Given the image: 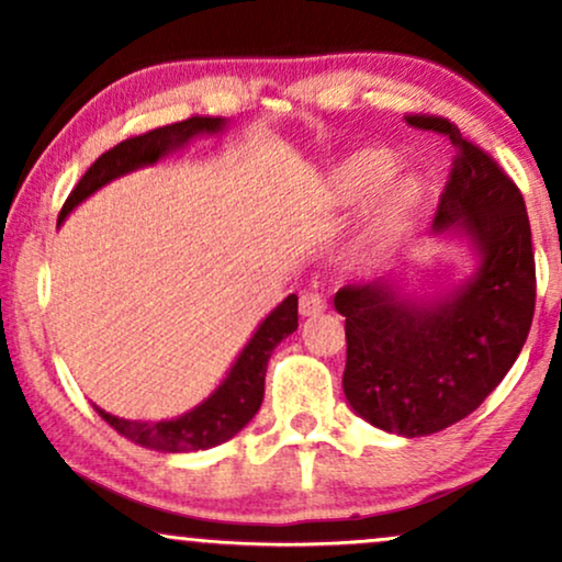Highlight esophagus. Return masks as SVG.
Segmentation results:
<instances>
[{"label":"esophagus","mask_w":562,"mask_h":562,"mask_svg":"<svg viewBox=\"0 0 562 562\" xmlns=\"http://www.w3.org/2000/svg\"><path fill=\"white\" fill-rule=\"evenodd\" d=\"M327 308V301L319 293H303L299 299V312L301 317H317Z\"/></svg>","instance_id":"34e87169"}]
</instances>
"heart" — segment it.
Wrapping results in <instances>:
<instances>
[{
    "label": "heart",
    "instance_id": "obj_1",
    "mask_svg": "<svg viewBox=\"0 0 562 562\" xmlns=\"http://www.w3.org/2000/svg\"><path fill=\"white\" fill-rule=\"evenodd\" d=\"M393 156L385 150L348 153L333 164L319 179L322 205H346L359 200L391 171ZM425 198V187L415 173H398L378 190L370 216L348 248V259L362 269H375L393 254L412 218L417 216Z\"/></svg>",
    "mask_w": 562,
    "mask_h": 562
}]
</instances>
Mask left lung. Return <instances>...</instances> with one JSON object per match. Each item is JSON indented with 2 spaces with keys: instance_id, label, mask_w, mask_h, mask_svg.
<instances>
[{
  "instance_id": "obj_1",
  "label": "left lung",
  "mask_w": 562,
  "mask_h": 562,
  "mask_svg": "<svg viewBox=\"0 0 562 562\" xmlns=\"http://www.w3.org/2000/svg\"><path fill=\"white\" fill-rule=\"evenodd\" d=\"M454 147L434 232L468 237L479 267L441 299H409L396 277L335 293L346 317L344 393L380 430L430 436L479 409L518 359L533 319L537 269L526 203L499 164L441 115H406Z\"/></svg>"
}]
</instances>
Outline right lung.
Segmentation results:
<instances>
[{
	"label": "right lung",
	"instance_id": "right-lung-1",
	"mask_svg": "<svg viewBox=\"0 0 562 562\" xmlns=\"http://www.w3.org/2000/svg\"><path fill=\"white\" fill-rule=\"evenodd\" d=\"M224 124H227L224 119L192 115V119L179 121V124L153 128V132L119 142L111 150L102 153L79 179V184L74 187L66 205H63L57 224L66 222L70 211L81 200H87L92 192L100 190V187L124 177L128 171L142 169V166L158 164L160 158L184 147L198 134H218ZM295 327H299V295L293 293L261 322L259 330L254 333V338L245 344L240 357L229 367L227 378L218 383V389L205 402H200L195 409L184 412V415L173 417V420H124V417H115L111 412L94 406L97 415L111 428L119 430L121 436L128 438V441L156 451H171V454H177V451L211 449L216 443L229 441L259 412L263 402V378H267L269 357H272L277 344L288 338Z\"/></svg>",
	"mask_w": 562,
	"mask_h": 562
}]
</instances>
